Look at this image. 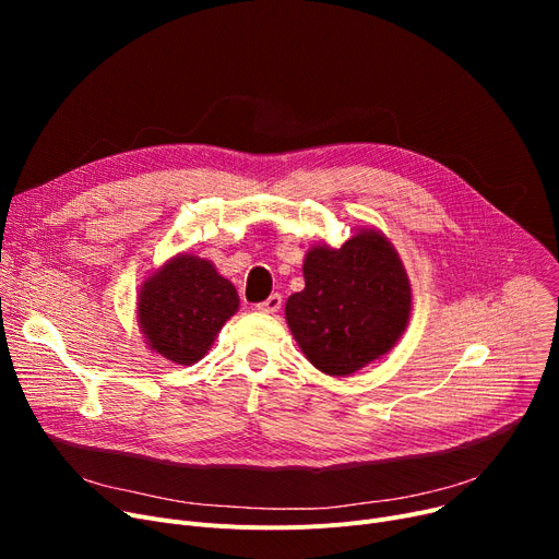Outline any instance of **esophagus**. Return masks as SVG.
I'll list each match as a JSON object with an SVG mask.
<instances>
[{"label": "esophagus", "mask_w": 559, "mask_h": 559, "mask_svg": "<svg viewBox=\"0 0 559 559\" xmlns=\"http://www.w3.org/2000/svg\"><path fill=\"white\" fill-rule=\"evenodd\" d=\"M281 304H283V297H281V295H272L270 299H264L262 304H258L255 308H258L260 312H267V314H274V312H278Z\"/></svg>", "instance_id": "obj_1"}]
</instances>
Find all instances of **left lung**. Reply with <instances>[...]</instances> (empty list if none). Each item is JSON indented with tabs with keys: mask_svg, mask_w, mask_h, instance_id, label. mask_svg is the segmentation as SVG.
I'll return each instance as SVG.
<instances>
[{
	"mask_svg": "<svg viewBox=\"0 0 559 559\" xmlns=\"http://www.w3.org/2000/svg\"><path fill=\"white\" fill-rule=\"evenodd\" d=\"M304 276L306 287L287 299L285 317L306 358L324 373L358 371L405 331L409 283L378 230H362L340 249H310Z\"/></svg>",
	"mask_w": 559,
	"mask_h": 559,
	"instance_id": "left-lung-1",
	"label": "left lung"
}]
</instances>
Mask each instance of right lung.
I'll return each instance as SVG.
<instances>
[{
  "mask_svg": "<svg viewBox=\"0 0 559 559\" xmlns=\"http://www.w3.org/2000/svg\"><path fill=\"white\" fill-rule=\"evenodd\" d=\"M238 306V292L209 260L179 255L144 283L138 317L154 350L171 362L192 365Z\"/></svg>",
  "mask_w": 559,
  "mask_h": 559,
  "instance_id": "right-lung-1",
  "label": "right lung"
}]
</instances>
